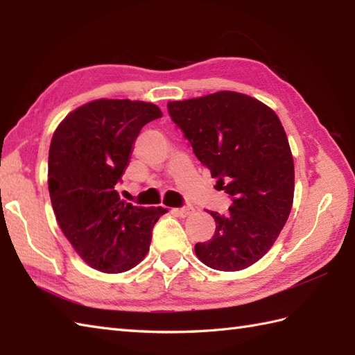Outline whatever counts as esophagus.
I'll use <instances>...</instances> for the list:
<instances>
[{
	"label": "esophagus",
	"instance_id": "34e87169",
	"mask_svg": "<svg viewBox=\"0 0 355 355\" xmlns=\"http://www.w3.org/2000/svg\"><path fill=\"white\" fill-rule=\"evenodd\" d=\"M172 212L175 214V215H178V216H187V215H191L193 212V209L189 207V206L177 207V209H172Z\"/></svg>",
	"mask_w": 355,
	"mask_h": 355
}]
</instances>
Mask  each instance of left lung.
Returning <instances> with one entry per match:
<instances>
[{
  "instance_id": "8db88e82",
  "label": "left lung",
  "mask_w": 355,
  "mask_h": 355,
  "mask_svg": "<svg viewBox=\"0 0 355 355\" xmlns=\"http://www.w3.org/2000/svg\"><path fill=\"white\" fill-rule=\"evenodd\" d=\"M168 111L232 200L225 215L210 212L215 233L195 253L215 270L250 267L275 244L293 206L294 163L281 120L267 105L235 92L169 102Z\"/></svg>"
}]
</instances>
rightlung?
<instances>
[{
	"label": "right lung",
	"mask_w": 355,
	"mask_h": 355,
	"mask_svg": "<svg viewBox=\"0 0 355 355\" xmlns=\"http://www.w3.org/2000/svg\"><path fill=\"white\" fill-rule=\"evenodd\" d=\"M162 117L154 103L101 99L74 110L49 150V191L59 227L89 267L122 273L145 258L168 210L123 202L116 191L140 130Z\"/></svg>",
	"instance_id": "obj_1"
}]
</instances>
